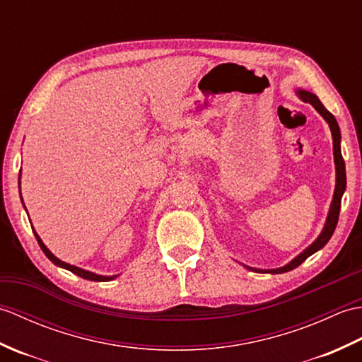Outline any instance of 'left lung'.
Wrapping results in <instances>:
<instances>
[{"mask_svg":"<svg viewBox=\"0 0 362 362\" xmlns=\"http://www.w3.org/2000/svg\"><path fill=\"white\" fill-rule=\"evenodd\" d=\"M296 95L300 99H302L303 103H310L314 107V109L319 112L320 117L328 122L329 130H332L333 156H334V166H336L334 194H333L332 205H329L325 226H324V228H322L320 235L316 238V240H314V243L310 244L308 247H306L303 252H300L298 255L294 259H291L288 264H284L281 267H276V269H257V267H250V266L243 264L245 269H249V271L258 272V274H283V272H289V271H292V269H296L297 266L302 264L306 258L313 255V253H316L317 250H320L322 247H324V245L329 241V238L333 236V232H334V228L337 226V219H339V211H341V201H342V196H344V191H345V185H347V177H345V163H344V158H342V153H341V129H339V124H337L336 118L325 109L324 104L320 103V99L314 93H311V91H306L303 88H297L296 90Z\"/></svg>","mask_w":362,"mask_h":362,"instance_id":"8db88e82","label":"left lung"}]
</instances>
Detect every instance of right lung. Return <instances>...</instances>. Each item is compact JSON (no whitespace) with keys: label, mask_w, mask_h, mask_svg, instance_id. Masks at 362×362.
<instances>
[{"label":"right lung","mask_w":362,"mask_h":362,"mask_svg":"<svg viewBox=\"0 0 362 362\" xmlns=\"http://www.w3.org/2000/svg\"><path fill=\"white\" fill-rule=\"evenodd\" d=\"M20 179V177H18ZM21 202H23V197H21ZM23 206H25V204H23ZM26 210V209H25ZM33 232H34V235H35V238H37V241H38V245H40V249L43 250V253L46 257H48L54 264L56 266H59V267H64V269H66V271H70V272H73V274H76V275H79L81 279H86V280H91V281H110V280H113V279H117L118 275H99V274H95V272H90V271H86V269H82V267H78V266H73V264H68V263H65V261H62V259H59L56 255H54V253L46 247V245L43 244V241L40 240V236L37 235V232L33 228Z\"/></svg>","instance_id":"right-lung-1"}]
</instances>
